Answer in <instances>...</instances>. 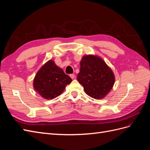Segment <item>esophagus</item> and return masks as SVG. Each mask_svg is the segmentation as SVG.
Listing matches in <instances>:
<instances>
[{
    "mask_svg": "<svg viewBox=\"0 0 150 150\" xmlns=\"http://www.w3.org/2000/svg\"><path fill=\"white\" fill-rule=\"evenodd\" d=\"M70 77H71V79H73L74 78L75 75H74V74H70Z\"/></svg>",
    "mask_w": 150,
    "mask_h": 150,
    "instance_id": "obj_1",
    "label": "esophagus"
}]
</instances>
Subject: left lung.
<instances>
[{
    "label": "left lung",
    "mask_w": 150,
    "mask_h": 150,
    "mask_svg": "<svg viewBox=\"0 0 150 150\" xmlns=\"http://www.w3.org/2000/svg\"><path fill=\"white\" fill-rule=\"evenodd\" d=\"M80 66L77 79L85 93L94 99L104 98L115 84L112 70L101 57L93 55L83 56Z\"/></svg>",
    "instance_id": "left-lung-1"
}]
</instances>
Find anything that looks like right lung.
<instances>
[{"mask_svg": "<svg viewBox=\"0 0 150 150\" xmlns=\"http://www.w3.org/2000/svg\"><path fill=\"white\" fill-rule=\"evenodd\" d=\"M72 82V79L66 74L52 60L47 61L36 74L34 88L43 98L52 99L64 91L66 86Z\"/></svg>", "mask_w": 150, "mask_h": 150, "instance_id": "obj_1", "label": "right lung"}]
</instances>
